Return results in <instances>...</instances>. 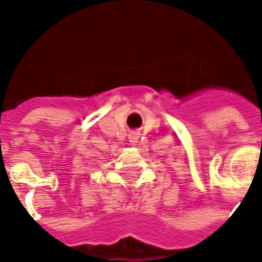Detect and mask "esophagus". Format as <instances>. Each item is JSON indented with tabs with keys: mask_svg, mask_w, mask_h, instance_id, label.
Here are the masks:
<instances>
[{
	"mask_svg": "<svg viewBox=\"0 0 262 262\" xmlns=\"http://www.w3.org/2000/svg\"><path fill=\"white\" fill-rule=\"evenodd\" d=\"M129 141L132 144H136L139 141V133H136V132H132L130 135H129Z\"/></svg>",
	"mask_w": 262,
	"mask_h": 262,
	"instance_id": "obj_1",
	"label": "esophagus"
}]
</instances>
